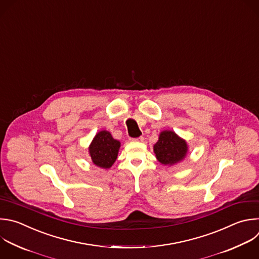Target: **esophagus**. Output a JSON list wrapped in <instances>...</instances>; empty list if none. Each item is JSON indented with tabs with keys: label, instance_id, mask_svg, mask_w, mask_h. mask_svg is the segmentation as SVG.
I'll return each mask as SVG.
<instances>
[{
	"label": "esophagus",
	"instance_id": "obj_1",
	"mask_svg": "<svg viewBox=\"0 0 259 259\" xmlns=\"http://www.w3.org/2000/svg\"><path fill=\"white\" fill-rule=\"evenodd\" d=\"M131 140L132 141H136V142H142L144 140V138L142 136H140V137H137V138H132Z\"/></svg>",
	"mask_w": 259,
	"mask_h": 259
}]
</instances>
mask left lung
<instances>
[{"label":"left lung","mask_w":259,"mask_h":259,"mask_svg":"<svg viewBox=\"0 0 259 259\" xmlns=\"http://www.w3.org/2000/svg\"><path fill=\"white\" fill-rule=\"evenodd\" d=\"M188 143L171 130H163L153 145L156 159L163 165H174L181 162L188 154Z\"/></svg>","instance_id":"obj_1"}]
</instances>
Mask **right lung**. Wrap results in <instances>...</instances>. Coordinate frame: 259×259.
<instances>
[{
	"label": "right lung",
	"instance_id": "add662e5",
	"mask_svg": "<svg viewBox=\"0 0 259 259\" xmlns=\"http://www.w3.org/2000/svg\"><path fill=\"white\" fill-rule=\"evenodd\" d=\"M121 142L115 139L107 130L96 134L89 146V153L93 162L102 168H110L116 161Z\"/></svg>",
	"mask_w": 259,
	"mask_h": 259
}]
</instances>
